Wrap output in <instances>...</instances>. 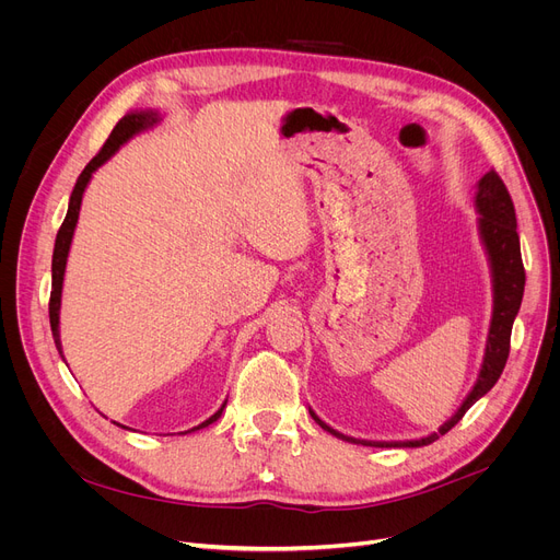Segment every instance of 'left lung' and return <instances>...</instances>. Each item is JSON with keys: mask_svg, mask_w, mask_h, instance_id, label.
<instances>
[{"mask_svg": "<svg viewBox=\"0 0 560 560\" xmlns=\"http://www.w3.org/2000/svg\"><path fill=\"white\" fill-rule=\"evenodd\" d=\"M475 209L479 213V218H477L479 238L486 249L490 277H492V317H490V329H488V338H486L483 363H481V370L477 374L472 390L465 395V399L456 408V413L445 424H440L438 431H433L424 438H418V440L351 438V435L336 431L327 422H322L315 416V410L308 406L311 418L322 429L329 431L331 435L345 440V443L365 445V447H424V445H431L440 435H445L454 424H458L460 418L469 410V406H475L497 384V378L502 376L506 359H509V349H511V329H513L515 315L522 304L526 277H524V265H522V254H520L515 206H513V199H511L504 182L499 179V174L494 170L486 172L477 182Z\"/></svg>", "mask_w": 560, "mask_h": 560, "instance_id": "8db88e82", "label": "left lung"}]
</instances>
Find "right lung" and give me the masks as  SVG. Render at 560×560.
Instances as JSON below:
<instances>
[{
	"instance_id": "add662e5",
	"label": "right lung",
	"mask_w": 560,
	"mask_h": 560,
	"mask_svg": "<svg viewBox=\"0 0 560 560\" xmlns=\"http://www.w3.org/2000/svg\"><path fill=\"white\" fill-rule=\"evenodd\" d=\"M161 122V113L154 110V108H144V110H131L127 113L120 122L115 125V129L110 131L108 140L104 142V147L100 150V154L88 163L83 167V172L79 174V179L74 184V190L70 195V203H68V213H66V220L61 224V229H58L56 233V243H54V256H51V298H49V325H51V336H54V342H56V349L58 354L63 357V345H61V331H58V322H61V295H63V279H66V268H68V254H70V245H72V238H74V229H77V222H79V211H81V199H83V192L88 188V184H91L93 174L117 152L125 142H129L133 136L147 131V129H154L156 125ZM66 361V359H63ZM226 406V399L224 404L215 410V413L203 420L201 424L184 431V433H192V431H199L203 427H209L213 422L220 420L222 410ZM117 424V422H113ZM122 427V424H117ZM127 429V427H122Z\"/></svg>"
}]
</instances>
